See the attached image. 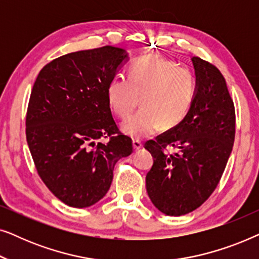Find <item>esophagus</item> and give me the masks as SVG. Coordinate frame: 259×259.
Instances as JSON below:
<instances>
[{"label": "esophagus", "mask_w": 259, "mask_h": 259, "mask_svg": "<svg viewBox=\"0 0 259 259\" xmlns=\"http://www.w3.org/2000/svg\"><path fill=\"white\" fill-rule=\"evenodd\" d=\"M140 148H143V144H141V141L139 140H133V150L134 151H139Z\"/></svg>", "instance_id": "1"}]
</instances>
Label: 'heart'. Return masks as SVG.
Here are the masks:
<instances>
[{
    "instance_id": "b5f03b06",
    "label": "heart",
    "mask_w": 259,
    "mask_h": 259,
    "mask_svg": "<svg viewBox=\"0 0 259 259\" xmlns=\"http://www.w3.org/2000/svg\"><path fill=\"white\" fill-rule=\"evenodd\" d=\"M108 101L119 118L132 114L140 98L143 108L121 125L134 139L172 128L189 113L196 94V79L186 67L158 55L141 56L130 67L128 79L115 75L108 84Z\"/></svg>"
}]
</instances>
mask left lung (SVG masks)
Segmentation results:
<instances>
[{
  "label": "left lung",
  "mask_w": 259,
  "mask_h": 259,
  "mask_svg": "<svg viewBox=\"0 0 259 259\" xmlns=\"http://www.w3.org/2000/svg\"><path fill=\"white\" fill-rule=\"evenodd\" d=\"M196 94L178 125L145 144L153 157L146 176L148 197L167 215L196 210L211 196L231 154L235 105L217 67L193 56ZM167 147L175 148L173 154Z\"/></svg>",
  "instance_id": "8db88e82"
}]
</instances>
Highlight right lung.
<instances>
[{"label":"right lung","mask_w":259,"mask_h":259,"mask_svg":"<svg viewBox=\"0 0 259 259\" xmlns=\"http://www.w3.org/2000/svg\"><path fill=\"white\" fill-rule=\"evenodd\" d=\"M125 49L105 46L62 55L40 70L31 90L26 137L35 167L51 192L72 207L107 193L116 161L133 152L112 116L108 84ZM107 137V143L99 140Z\"/></svg>","instance_id":"1"}]
</instances>
